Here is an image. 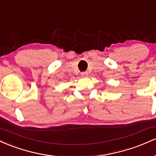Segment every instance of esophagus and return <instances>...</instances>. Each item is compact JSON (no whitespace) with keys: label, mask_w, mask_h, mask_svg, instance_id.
<instances>
[{"label":"esophagus","mask_w":156,"mask_h":156,"mask_svg":"<svg viewBox=\"0 0 156 156\" xmlns=\"http://www.w3.org/2000/svg\"><path fill=\"white\" fill-rule=\"evenodd\" d=\"M88 75H89V73L87 72H82L81 73V76L83 77H87L88 76Z\"/></svg>","instance_id":"obj_1"}]
</instances>
